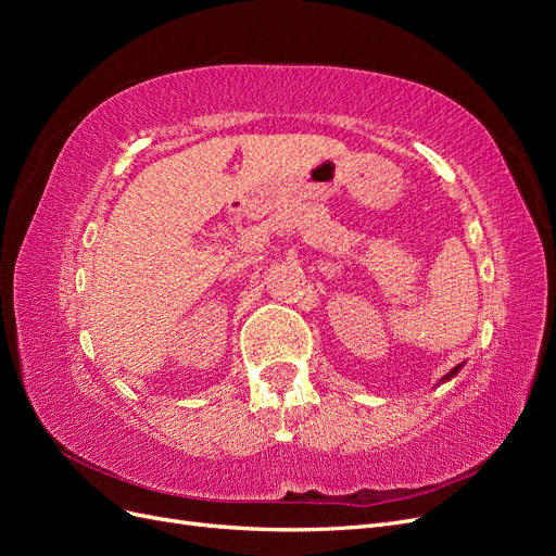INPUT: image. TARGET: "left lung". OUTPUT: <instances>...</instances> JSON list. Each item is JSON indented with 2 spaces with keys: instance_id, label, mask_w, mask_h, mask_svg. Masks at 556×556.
I'll return each instance as SVG.
<instances>
[{
  "instance_id": "left-lung-1",
  "label": "left lung",
  "mask_w": 556,
  "mask_h": 556,
  "mask_svg": "<svg viewBox=\"0 0 556 556\" xmlns=\"http://www.w3.org/2000/svg\"><path fill=\"white\" fill-rule=\"evenodd\" d=\"M459 368H462V366H454V368H452V371H450V374H447V376H445L443 380H450V378H454V376H457V374H459Z\"/></svg>"
}]
</instances>
